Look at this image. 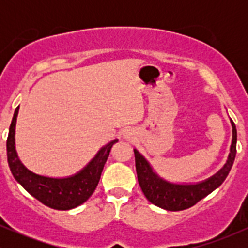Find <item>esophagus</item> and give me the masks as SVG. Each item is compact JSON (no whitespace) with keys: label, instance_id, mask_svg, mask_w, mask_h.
Listing matches in <instances>:
<instances>
[{"label":"esophagus","instance_id":"34e87169","mask_svg":"<svg viewBox=\"0 0 248 248\" xmlns=\"http://www.w3.org/2000/svg\"><path fill=\"white\" fill-rule=\"evenodd\" d=\"M124 138H126V139H128V140H132V139L134 138L132 130H126V132L124 133Z\"/></svg>","mask_w":248,"mask_h":248}]
</instances>
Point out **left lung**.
I'll return each mask as SVG.
<instances>
[{
  "label": "left lung",
  "instance_id": "obj_1",
  "mask_svg": "<svg viewBox=\"0 0 248 248\" xmlns=\"http://www.w3.org/2000/svg\"><path fill=\"white\" fill-rule=\"evenodd\" d=\"M231 124L232 144L226 163L216 175L197 184H175L161 178L154 171L149 162L134 149L138 181L148 201L168 211H182L197 204L201 199L220 186L229 175L237 154V128L232 120Z\"/></svg>",
  "mask_w": 248,
  "mask_h": 248
}]
</instances>
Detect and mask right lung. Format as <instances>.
<instances>
[{
    "label": "right lung",
    "mask_w": 248,
    "mask_h": 248,
    "mask_svg": "<svg viewBox=\"0 0 248 248\" xmlns=\"http://www.w3.org/2000/svg\"><path fill=\"white\" fill-rule=\"evenodd\" d=\"M18 108L15 109L7 139L8 164L11 173L32 197L55 210H71L81 205L94 192L110 149L118 140L102 147L92 161L76 175L66 178H52L30 171L19 161L15 149V127Z\"/></svg>",
    "instance_id": "1"
}]
</instances>
